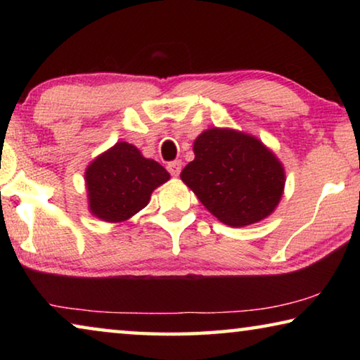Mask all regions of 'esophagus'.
I'll list each match as a JSON object with an SVG mask.
<instances>
[{
    "label": "esophagus",
    "mask_w": 360,
    "mask_h": 360,
    "mask_svg": "<svg viewBox=\"0 0 360 360\" xmlns=\"http://www.w3.org/2000/svg\"><path fill=\"white\" fill-rule=\"evenodd\" d=\"M167 168H168V172H169V174L173 176V178H178L181 169H182V163H181V160H173V162L168 163Z\"/></svg>",
    "instance_id": "esophagus-1"
}]
</instances>
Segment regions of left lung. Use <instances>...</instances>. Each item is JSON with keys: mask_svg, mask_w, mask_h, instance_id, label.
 <instances>
[{"mask_svg": "<svg viewBox=\"0 0 360 360\" xmlns=\"http://www.w3.org/2000/svg\"><path fill=\"white\" fill-rule=\"evenodd\" d=\"M181 179L219 221L245 227L270 216L283 197L281 162L255 136L210 129L193 143Z\"/></svg>", "mask_w": 360, "mask_h": 360, "instance_id": "1", "label": "left lung"}]
</instances>
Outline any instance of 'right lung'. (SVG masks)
Masks as SVG:
<instances>
[{
    "label": "right lung",
    "mask_w": 360,
    "mask_h": 360,
    "mask_svg": "<svg viewBox=\"0 0 360 360\" xmlns=\"http://www.w3.org/2000/svg\"><path fill=\"white\" fill-rule=\"evenodd\" d=\"M168 179L167 169L135 146L115 143L85 169L90 212L101 221L124 222L148 206L154 188Z\"/></svg>",
    "instance_id": "add662e5"
}]
</instances>
